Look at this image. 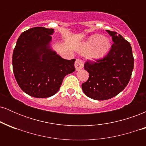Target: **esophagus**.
Returning <instances> with one entry per match:
<instances>
[{
    "mask_svg": "<svg viewBox=\"0 0 146 146\" xmlns=\"http://www.w3.org/2000/svg\"><path fill=\"white\" fill-rule=\"evenodd\" d=\"M75 67L76 71H79V70L82 69L84 67V63L80 59H77L75 62Z\"/></svg>",
    "mask_w": 146,
    "mask_h": 146,
    "instance_id": "1",
    "label": "esophagus"
}]
</instances>
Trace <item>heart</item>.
Returning <instances> with one entry per match:
<instances>
[{
    "mask_svg": "<svg viewBox=\"0 0 146 146\" xmlns=\"http://www.w3.org/2000/svg\"><path fill=\"white\" fill-rule=\"evenodd\" d=\"M110 48V39L100 34H93L87 38L80 48L83 54L90 53V57L94 60L102 58Z\"/></svg>",
    "mask_w": 146,
    "mask_h": 146,
    "instance_id": "obj_1",
    "label": "heart"
}]
</instances>
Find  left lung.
Returning a JSON list of instances; mask_svg holds the SVG:
<instances>
[{"mask_svg":"<svg viewBox=\"0 0 146 146\" xmlns=\"http://www.w3.org/2000/svg\"><path fill=\"white\" fill-rule=\"evenodd\" d=\"M113 44L108 55L96 62L88 61L84 68L89 78L82 84L84 94L95 100L116 96L127 86L134 68L131 45L120 34L106 30Z\"/></svg>","mask_w":146,"mask_h":146,"instance_id":"left-lung-1","label":"left lung"}]
</instances>
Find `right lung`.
<instances>
[{"instance_id":"1","label":"right lung","mask_w":146,"mask_h":146,"mask_svg":"<svg viewBox=\"0 0 146 146\" xmlns=\"http://www.w3.org/2000/svg\"><path fill=\"white\" fill-rule=\"evenodd\" d=\"M53 33V29L42 27L27 30L19 36L13 51L15 78L20 88L33 98L53 96L64 78L75 70V59L65 60L52 50Z\"/></svg>"}]
</instances>
